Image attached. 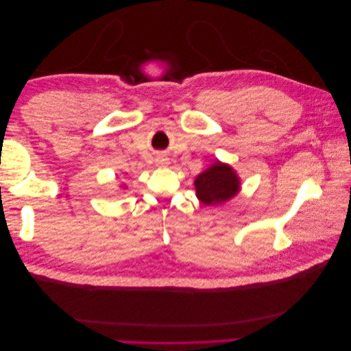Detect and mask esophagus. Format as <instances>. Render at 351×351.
Masks as SVG:
<instances>
[{"mask_svg":"<svg viewBox=\"0 0 351 351\" xmlns=\"http://www.w3.org/2000/svg\"><path fill=\"white\" fill-rule=\"evenodd\" d=\"M156 164H158L159 167H165V165L168 164V159H167L165 156H158V159H156Z\"/></svg>","mask_w":351,"mask_h":351,"instance_id":"34e87169","label":"esophagus"}]
</instances>
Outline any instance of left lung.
I'll return each mask as SVG.
<instances>
[{"label": "left lung", "mask_w": 351, "mask_h": 351, "mask_svg": "<svg viewBox=\"0 0 351 351\" xmlns=\"http://www.w3.org/2000/svg\"><path fill=\"white\" fill-rule=\"evenodd\" d=\"M195 190L196 197L204 205H222L240 193L241 180L230 164L217 159L195 178Z\"/></svg>", "instance_id": "obj_1"}]
</instances>
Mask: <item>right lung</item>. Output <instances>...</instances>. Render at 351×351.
I'll return each mask as SVG.
<instances>
[{"label": "right lung", "instance_id": "obj_1", "mask_svg": "<svg viewBox=\"0 0 351 351\" xmlns=\"http://www.w3.org/2000/svg\"><path fill=\"white\" fill-rule=\"evenodd\" d=\"M121 189H123V190H125V186H121Z\"/></svg>", "mask_w": 351, "mask_h": 351}]
</instances>
